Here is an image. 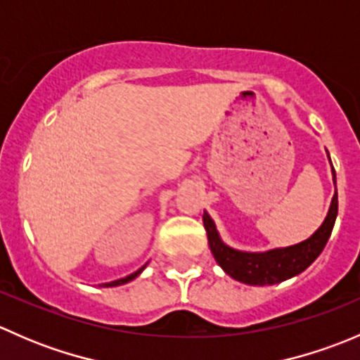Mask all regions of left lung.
<instances>
[{
    "label": "left lung",
    "instance_id": "left-lung-1",
    "mask_svg": "<svg viewBox=\"0 0 360 360\" xmlns=\"http://www.w3.org/2000/svg\"><path fill=\"white\" fill-rule=\"evenodd\" d=\"M333 179L336 184L335 169H333ZM336 216L338 193L333 197L328 217L324 219L322 226L308 240L285 249L268 250V252H242V250H235L224 245L217 235L216 224L207 212H203V226H205L207 238H209V248L212 250L217 264L230 277L249 285H271L301 274L317 259L331 237Z\"/></svg>",
    "mask_w": 360,
    "mask_h": 360
}]
</instances>
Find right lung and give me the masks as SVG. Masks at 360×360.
Wrapping results in <instances>:
<instances>
[{"mask_svg": "<svg viewBox=\"0 0 360 360\" xmlns=\"http://www.w3.org/2000/svg\"><path fill=\"white\" fill-rule=\"evenodd\" d=\"M143 270H144V266H143V268H139V270H137V271H134V274H132V275H129V277L120 278V281L110 282V284H104V285H106V288H112V285H122V284H127V282H130V281H132V278H136L137 275H139L141 271H143Z\"/></svg>", "mask_w": 360, "mask_h": 360, "instance_id": "1", "label": "right lung"}]
</instances>
